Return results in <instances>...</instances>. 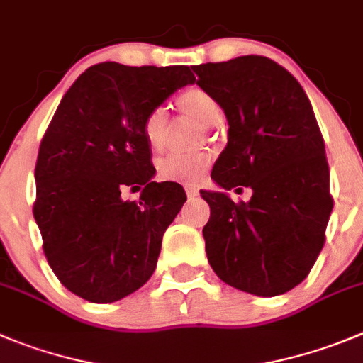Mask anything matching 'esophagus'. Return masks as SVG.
I'll return each mask as SVG.
<instances>
[{"label":"esophagus","mask_w":363,"mask_h":363,"mask_svg":"<svg viewBox=\"0 0 363 363\" xmlns=\"http://www.w3.org/2000/svg\"><path fill=\"white\" fill-rule=\"evenodd\" d=\"M185 192H187L189 198H194V196H198V189H196L194 185H187V187H185Z\"/></svg>","instance_id":"34e87169"}]
</instances>
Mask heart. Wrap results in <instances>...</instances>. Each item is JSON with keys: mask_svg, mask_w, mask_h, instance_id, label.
Instances as JSON below:
<instances>
[{"mask_svg": "<svg viewBox=\"0 0 363 363\" xmlns=\"http://www.w3.org/2000/svg\"><path fill=\"white\" fill-rule=\"evenodd\" d=\"M178 109L184 115L191 116L203 125H218L223 121V108L211 93L201 88H191L184 91L178 99ZM142 133L152 151L164 149L169 133L167 109L158 106L145 115ZM211 165V155L207 151L196 152H171L158 160L156 174L165 182L176 184H198L203 178Z\"/></svg>", "mask_w": 363, "mask_h": 363, "instance_id": "1", "label": "heart"}]
</instances>
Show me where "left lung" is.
I'll list each match as a JSON object with an SVG mask.
<instances>
[{
  "label": "left lung",
  "instance_id": "left-lung-1",
  "mask_svg": "<svg viewBox=\"0 0 363 363\" xmlns=\"http://www.w3.org/2000/svg\"><path fill=\"white\" fill-rule=\"evenodd\" d=\"M198 86L221 104L228 144L212 178L250 201L201 191L212 270L247 294L275 297L301 284L325 242L333 211L324 138L297 79L262 55L192 66Z\"/></svg>",
  "mask_w": 363,
  "mask_h": 363
}]
</instances>
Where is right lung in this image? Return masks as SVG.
<instances>
[{"instance_id": "right-lung-1", "label": "right lung", "mask_w": 363, "mask_h": 363, "mask_svg": "<svg viewBox=\"0 0 363 363\" xmlns=\"http://www.w3.org/2000/svg\"><path fill=\"white\" fill-rule=\"evenodd\" d=\"M194 81L189 66L101 62L73 82L53 115L35 164L34 218L50 268L84 301H121L155 272L164 232L187 198L178 185L151 182L142 124ZM140 186L138 202L121 198Z\"/></svg>"}]
</instances>
